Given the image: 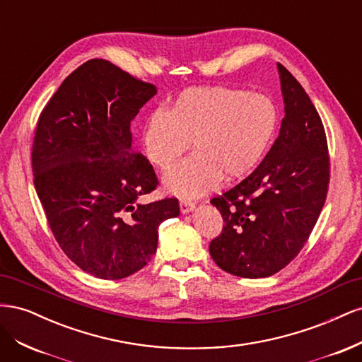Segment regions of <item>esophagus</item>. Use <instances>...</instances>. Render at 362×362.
<instances>
[{
  "instance_id": "obj_1",
  "label": "esophagus",
  "mask_w": 362,
  "mask_h": 362,
  "mask_svg": "<svg viewBox=\"0 0 362 362\" xmlns=\"http://www.w3.org/2000/svg\"><path fill=\"white\" fill-rule=\"evenodd\" d=\"M180 208H181L182 214H187V213H192L194 210V204L189 202V201H181Z\"/></svg>"
}]
</instances>
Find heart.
I'll return each mask as SVG.
<instances>
[{
	"instance_id": "heart-1",
	"label": "heart",
	"mask_w": 362,
	"mask_h": 362,
	"mask_svg": "<svg viewBox=\"0 0 362 362\" xmlns=\"http://www.w3.org/2000/svg\"><path fill=\"white\" fill-rule=\"evenodd\" d=\"M279 125L267 95L229 87H192L166 112H152L141 128L146 158L168 170L192 141L195 154L169 170L163 187L181 199L213 192L222 178H245L266 156Z\"/></svg>"
}]
</instances>
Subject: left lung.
Segmentation results:
<instances>
[{
	"mask_svg": "<svg viewBox=\"0 0 362 362\" xmlns=\"http://www.w3.org/2000/svg\"><path fill=\"white\" fill-rule=\"evenodd\" d=\"M284 116L279 136L247 178L211 204L223 217L210 255L240 278H267L286 267L308 240L329 184L322 119L310 96L278 63Z\"/></svg>",
	"mask_w": 362,
	"mask_h": 362,
	"instance_id": "left-lung-1",
	"label": "left lung"
}]
</instances>
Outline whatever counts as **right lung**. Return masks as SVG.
Wrapping results in <instances>:
<instances>
[{"label": "right lung", "mask_w": 362, "mask_h": 362, "mask_svg": "<svg viewBox=\"0 0 362 362\" xmlns=\"http://www.w3.org/2000/svg\"><path fill=\"white\" fill-rule=\"evenodd\" d=\"M157 87L93 59L52 95L39 117L31 163L51 231L76 266L122 279L156 254L158 226L177 199L140 204L157 187L151 163L131 146V122Z\"/></svg>", "instance_id": "1"}]
</instances>
